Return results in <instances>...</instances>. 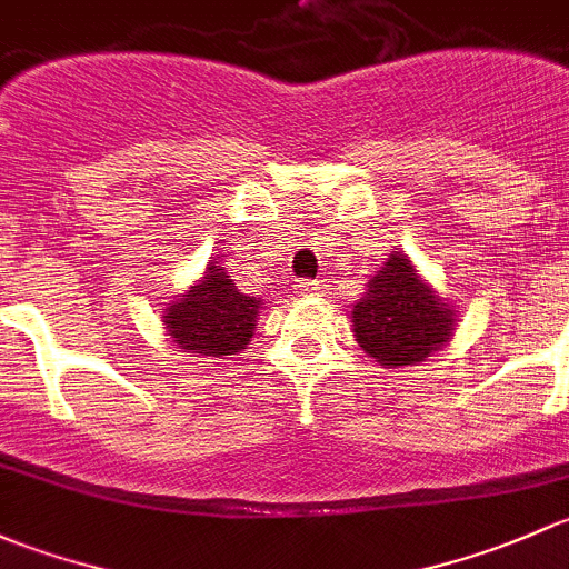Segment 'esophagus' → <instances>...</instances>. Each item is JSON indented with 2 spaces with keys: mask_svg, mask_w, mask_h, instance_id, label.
I'll return each mask as SVG.
<instances>
[{
  "mask_svg": "<svg viewBox=\"0 0 569 569\" xmlns=\"http://www.w3.org/2000/svg\"><path fill=\"white\" fill-rule=\"evenodd\" d=\"M320 290H323V287H320V282H312V279H301V282L296 284L298 296H320Z\"/></svg>",
  "mask_w": 569,
  "mask_h": 569,
  "instance_id": "obj_1",
  "label": "esophagus"
}]
</instances>
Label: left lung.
Masks as SVG:
<instances>
[{
    "instance_id": "left-lung-1",
    "label": "left lung",
    "mask_w": 569,
    "mask_h": 569,
    "mask_svg": "<svg viewBox=\"0 0 569 569\" xmlns=\"http://www.w3.org/2000/svg\"><path fill=\"white\" fill-rule=\"evenodd\" d=\"M359 348L386 370L427 361L449 345L458 326V309L438 296L416 271L411 257L391 251L389 260L367 282V292L350 312Z\"/></svg>"
}]
</instances>
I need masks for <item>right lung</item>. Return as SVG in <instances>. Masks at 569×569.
<instances>
[{
    "mask_svg": "<svg viewBox=\"0 0 569 569\" xmlns=\"http://www.w3.org/2000/svg\"><path fill=\"white\" fill-rule=\"evenodd\" d=\"M260 309V298L238 290L221 260H210L208 271L183 296L167 303L161 323L183 353L227 359L251 342Z\"/></svg>",
    "mask_w": 569,
    "mask_h": 569,
    "instance_id": "obj_1",
    "label": "right lung"
}]
</instances>
